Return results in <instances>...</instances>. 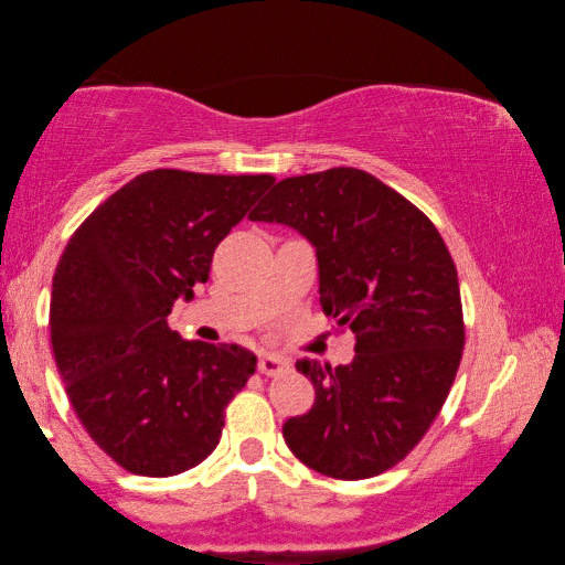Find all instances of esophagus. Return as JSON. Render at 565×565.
Returning <instances> with one entry per match:
<instances>
[{
	"label": "esophagus",
	"instance_id": "obj_1",
	"mask_svg": "<svg viewBox=\"0 0 565 565\" xmlns=\"http://www.w3.org/2000/svg\"><path fill=\"white\" fill-rule=\"evenodd\" d=\"M288 367H290V360L275 353H265L260 355V360H257V370H260L263 375H280Z\"/></svg>",
	"mask_w": 565,
	"mask_h": 565
}]
</instances>
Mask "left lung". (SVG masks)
Segmentation results:
<instances>
[{"mask_svg": "<svg viewBox=\"0 0 565 565\" xmlns=\"http://www.w3.org/2000/svg\"><path fill=\"white\" fill-rule=\"evenodd\" d=\"M249 220L280 222L316 247L322 310L355 332L348 365L295 363L316 385V403L285 420V443L322 476L383 473L436 420L463 355L446 243L418 207L355 168L285 178Z\"/></svg>", "mask_w": 565, "mask_h": 565, "instance_id": "8db88e82", "label": "left lung"}]
</instances>
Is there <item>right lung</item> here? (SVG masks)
<instances>
[{"instance_id": "1", "label": "right lung", "mask_w": 565, "mask_h": 565, "mask_svg": "<svg viewBox=\"0 0 565 565\" xmlns=\"http://www.w3.org/2000/svg\"><path fill=\"white\" fill-rule=\"evenodd\" d=\"M275 178L152 170L107 198L70 237L52 280V350L89 438L129 473L202 463L257 358L182 340L174 300L195 298L212 253Z\"/></svg>"}]
</instances>
